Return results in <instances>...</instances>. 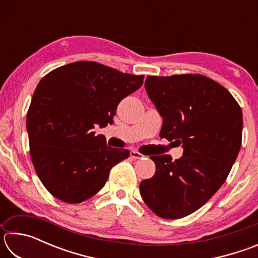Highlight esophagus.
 Masks as SVG:
<instances>
[{"instance_id": "1", "label": "esophagus", "mask_w": 258, "mask_h": 258, "mask_svg": "<svg viewBox=\"0 0 258 258\" xmlns=\"http://www.w3.org/2000/svg\"><path fill=\"white\" fill-rule=\"evenodd\" d=\"M130 156H131V158L132 159H141V158H143V156L142 154H140V152H138V151H131V154H130Z\"/></svg>"}]
</instances>
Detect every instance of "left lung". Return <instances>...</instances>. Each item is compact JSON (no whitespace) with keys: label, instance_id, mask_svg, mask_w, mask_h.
Returning <instances> with one entry per match:
<instances>
[{"label":"left lung","instance_id":"8db88e82","mask_svg":"<svg viewBox=\"0 0 258 258\" xmlns=\"http://www.w3.org/2000/svg\"><path fill=\"white\" fill-rule=\"evenodd\" d=\"M145 87L163 117L159 137L182 146L183 156H151L155 175L140 183L156 215H190L225 182L242 139V111L225 87L199 74L148 76Z\"/></svg>","mask_w":258,"mask_h":258}]
</instances>
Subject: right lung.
<instances>
[{"instance_id": "1", "label": "right lung", "mask_w": 258, "mask_h": 258, "mask_svg": "<svg viewBox=\"0 0 258 258\" xmlns=\"http://www.w3.org/2000/svg\"><path fill=\"white\" fill-rule=\"evenodd\" d=\"M135 76L77 61L50 72L33 94L27 112L30 158L43 185L55 198L80 204L102 189L109 172L130 156L95 137V125L113 123L118 103L143 84Z\"/></svg>"}]
</instances>
